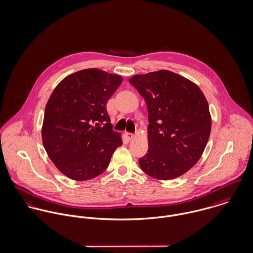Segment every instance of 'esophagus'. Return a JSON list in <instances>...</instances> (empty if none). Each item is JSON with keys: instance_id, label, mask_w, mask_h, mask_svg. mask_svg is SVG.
Returning a JSON list of instances; mask_svg holds the SVG:
<instances>
[{"instance_id": "obj_1", "label": "esophagus", "mask_w": 253, "mask_h": 253, "mask_svg": "<svg viewBox=\"0 0 253 253\" xmlns=\"http://www.w3.org/2000/svg\"><path fill=\"white\" fill-rule=\"evenodd\" d=\"M126 138H127L128 140H132V139L135 137V135H134L133 133H129V132H126Z\"/></svg>"}]
</instances>
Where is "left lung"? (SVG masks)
<instances>
[{"mask_svg": "<svg viewBox=\"0 0 253 253\" xmlns=\"http://www.w3.org/2000/svg\"><path fill=\"white\" fill-rule=\"evenodd\" d=\"M129 83L148 109V152L141 169L159 180L177 178L201 159L211 130L208 100L192 81L169 70L134 75Z\"/></svg>", "mask_w": 253, "mask_h": 253, "instance_id": "8db88e82", "label": "left lung"}]
</instances>
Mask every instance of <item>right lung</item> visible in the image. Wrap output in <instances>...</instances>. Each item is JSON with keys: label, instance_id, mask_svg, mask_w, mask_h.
Here are the masks:
<instances>
[{"label": "right lung", "instance_id": "add662e5", "mask_svg": "<svg viewBox=\"0 0 253 253\" xmlns=\"http://www.w3.org/2000/svg\"><path fill=\"white\" fill-rule=\"evenodd\" d=\"M122 82L120 75L84 69L65 77L50 94L42 126V144L57 169L70 179L100 175L123 144L106 111Z\"/></svg>", "mask_w": 253, "mask_h": 253}]
</instances>
